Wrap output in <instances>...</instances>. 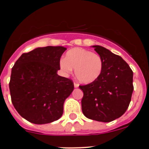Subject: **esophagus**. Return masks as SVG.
<instances>
[{
  "mask_svg": "<svg viewBox=\"0 0 149 149\" xmlns=\"http://www.w3.org/2000/svg\"><path fill=\"white\" fill-rule=\"evenodd\" d=\"M73 85H74V87H75V88H78V87H79V84H76V83H75V82H74V84H73Z\"/></svg>",
  "mask_w": 149,
  "mask_h": 149,
  "instance_id": "1",
  "label": "esophagus"
}]
</instances>
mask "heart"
<instances>
[{"label": "heart", "mask_w": 149, "mask_h": 149, "mask_svg": "<svg viewBox=\"0 0 149 149\" xmlns=\"http://www.w3.org/2000/svg\"><path fill=\"white\" fill-rule=\"evenodd\" d=\"M60 68L65 75L70 74L75 70V76L79 82L90 84L101 75L103 61L98 54L76 47L66 52L64 59L60 61Z\"/></svg>", "instance_id": "b5f03b06"}]
</instances>
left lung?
I'll use <instances>...</instances> for the list:
<instances>
[{"label": "left lung", "mask_w": 149, "mask_h": 149, "mask_svg": "<svg viewBox=\"0 0 149 149\" xmlns=\"http://www.w3.org/2000/svg\"><path fill=\"white\" fill-rule=\"evenodd\" d=\"M92 47L101 56L103 68L95 81L79 86L84 92L82 112L88 119L108 123L127 110L133 91V73L120 56L100 45Z\"/></svg>", "instance_id": "obj_1"}]
</instances>
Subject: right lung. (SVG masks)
<instances>
[{"label":"right lung","mask_w":149,"mask_h":149,"mask_svg":"<svg viewBox=\"0 0 149 149\" xmlns=\"http://www.w3.org/2000/svg\"><path fill=\"white\" fill-rule=\"evenodd\" d=\"M66 48L37 47L23 53L13 66L9 88L13 107L23 118L34 124L58 120L73 83L58 75L60 60Z\"/></svg>","instance_id":"1"}]
</instances>
